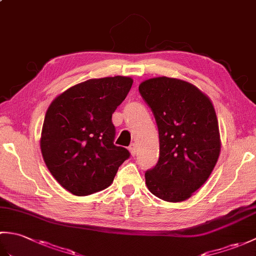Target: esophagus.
<instances>
[{
  "mask_svg": "<svg viewBox=\"0 0 256 256\" xmlns=\"http://www.w3.org/2000/svg\"><path fill=\"white\" fill-rule=\"evenodd\" d=\"M128 150H130V153H131V155L132 156H135V155H136V144H131V145H130V148H128Z\"/></svg>",
  "mask_w": 256,
  "mask_h": 256,
  "instance_id": "1",
  "label": "esophagus"
}]
</instances>
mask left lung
Instances as JSON below:
<instances>
[{"instance_id":"obj_1","label":"left lung","mask_w":256,"mask_h":256,"mask_svg":"<svg viewBox=\"0 0 256 256\" xmlns=\"http://www.w3.org/2000/svg\"><path fill=\"white\" fill-rule=\"evenodd\" d=\"M138 90L154 113L160 134V160L146 172V186L168 202L187 200L206 182L219 158L214 106L208 96L182 79L150 78Z\"/></svg>"}]
</instances>
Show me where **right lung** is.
<instances>
[{"mask_svg":"<svg viewBox=\"0 0 256 256\" xmlns=\"http://www.w3.org/2000/svg\"><path fill=\"white\" fill-rule=\"evenodd\" d=\"M131 77L89 79L70 86L48 106L40 150L54 178L74 196L108 188L130 157L113 144L112 114L126 98Z\"/></svg>","mask_w":256,"mask_h":256,"instance_id":"obj_1","label":"right lung"}]
</instances>
